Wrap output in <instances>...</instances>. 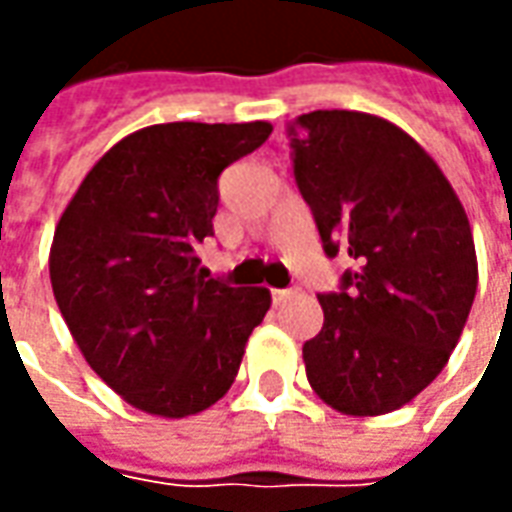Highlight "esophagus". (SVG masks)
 I'll return each mask as SVG.
<instances>
[{
	"instance_id": "obj_1",
	"label": "esophagus",
	"mask_w": 512,
	"mask_h": 512,
	"mask_svg": "<svg viewBox=\"0 0 512 512\" xmlns=\"http://www.w3.org/2000/svg\"><path fill=\"white\" fill-rule=\"evenodd\" d=\"M296 293H299V290H271V299H274V304H285V301L293 299Z\"/></svg>"
}]
</instances>
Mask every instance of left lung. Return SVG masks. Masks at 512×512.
I'll use <instances>...</instances> for the list:
<instances>
[{
	"instance_id": "8db88e82",
	"label": "left lung",
	"mask_w": 512,
	"mask_h": 512,
	"mask_svg": "<svg viewBox=\"0 0 512 512\" xmlns=\"http://www.w3.org/2000/svg\"><path fill=\"white\" fill-rule=\"evenodd\" d=\"M293 172L326 255L354 271L321 293L307 381L348 417L411 403L450 362L477 293L472 224L439 164L384 117L318 109L288 126Z\"/></svg>"
}]
</instances>
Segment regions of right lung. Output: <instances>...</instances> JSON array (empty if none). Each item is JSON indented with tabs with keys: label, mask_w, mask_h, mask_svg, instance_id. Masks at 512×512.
<instances>
[{
	"label": "right lung",
	"mask_w": 512,
	"mask_h": 512,
	"mask_svg": "<svg viewBox=\"0 0 512 512\" xmlns=\"http://www.w3.org/2000/svg\"><path fill=\"white\" fill-rule=\"evenodd\" d=\"M274 131L255 123H158L123 136L65 205L49 277L73 343L101 381L150 417L183 419L233 386L268 288L202 277L216 180Z\"/></svg>",
	"instance_id": "right-lung-1"
}]
</instances>
